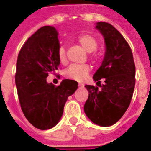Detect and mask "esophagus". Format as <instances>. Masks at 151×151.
Returning a JSON list of instances; mask_svg holds the SVG:
<instances>
[{
    "label": "esophagus",
    "mask_w": 151,
    "mask_h": 151,
    "mask_svg": "<svg viewBox=\"0 0 151 151\" xmlns=\"http://www.w3.org/2000/svg\"><path fill=\"white\" fill-rule=\"evenodd\" d=\"M78 86H79V87H84V84H83L82 82H79Z\"/></svg>",
    "instance_id": "esophagus-1"
}]
</instances>
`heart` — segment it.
<instances>
[{
    "label": "heart",
    "mask_w": 151,
    "mask_h": 151,
    "mask_svg": "<svg viewBox=\"0 0 151 151\" xmlns=\"http://www.w3.org/2000/svg\"><path fill=\"white\" fill-rule=\"evenodd\" d=\"M78 42L86 52L91 53L95 52L98 47V41L91 35H82L79 36ZM58 59L61 63L66 62V51L65 47L60 46L58 49ZM91 68L88 65H72L66 69L65 75L67 78L82 81L88 76Z\"/></svg>",
    "instance_id": "heart-1"
}]
</instances>
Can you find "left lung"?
<instances>
[{
    "label": "left lung",
    "instance_id": "obj_1",
    "mask_svg": "<svg viewBox=\"0 0 151 151\" xmlns=\"http://www.w3.org/2000/svg\"><path fill=\"white\" fill-rule=\"evenodd\" d=\"M95 28L104 38L105 54L101 66L94 74L95 82L104 84L86 85L89 92L84 105L86 116L99 126L116 123L129 108L135 86V65L129 43L113 26L99 22Z\"/></svg>",
    "mask_w": 151,
    "mask_h": 151
}]
</instances>
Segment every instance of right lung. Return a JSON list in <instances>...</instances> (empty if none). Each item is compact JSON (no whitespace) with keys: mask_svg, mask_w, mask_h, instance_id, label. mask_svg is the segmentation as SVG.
Listing matches in <instances>:
<instances>
[{"mask_svg":"<svg viewBox=\"0 0 151 151\" xmlns=\"http://www.w3.org/2000/svg\"><path fill=\"white\" fill-rule=\"evenodd\" d=\"M58 32L44 26L29 38L18 53L15 83L22 111L39 129L56 126L62 116L68 97L78 89V82L65 79L58 86L47 83L49 73L58 69Z\"/></svg>","mask_w":151,"mask_h":151,"instance_id":"1","label":"right lung"}]
</instances>
